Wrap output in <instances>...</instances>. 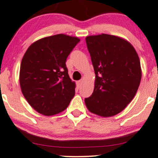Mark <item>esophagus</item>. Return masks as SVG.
Masks as SVG:
<instances>
[{
  "instance_id": "esophagus-1",
  "label": "esophagus",
  "mask_w": 158,
  "mask_h": 158,
  "mask_svg": "<svg viewBox=\"0 0 158 158\" xmlns=\"http://www.w3.org/2000/svg\"><path fill=\"white\" fill-rule=\"evenodd\" d=\"M81 84H82V80L78 81H77V87H78V88H80Z\"/></svg>"
}]
</instances>
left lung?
I'll use <instances>...</instances> for the list:
<instances>
[{"instance_id": "left-lung-1", "label": "left lung", "mask_w": 158, "mask_h": 158, "mask_svg": "<svg viewBox=\"0 0 158 158\" xmlns=\"http://www.w3.org/2000/svg\"><path fill=\"white\" fill-rule=\"evenodd\" d=\"M94 71V90L85 102L91 113L112 117L125 109L135 97L141 80L140 62L134 47L118 36H87Z\"/></svg>"}]
</instances>
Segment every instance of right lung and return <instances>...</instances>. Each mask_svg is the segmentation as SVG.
<instances>
[{
	"mask_svg": "<svg viewBox=\"0 0 158 158\" xmlns=\"http://www.w3.org/2000/svg\"><path fill=\"white\" fill-rule=\"evenodd\" d=\"M80 41L64 34L45 37L29 47L20 68L21 89L39 113L52 116L66 109L75 95L76 84L68 75L67 58Z\"/></svg>",
	"mask_w": 158,
	"mask_h": 158,
	"instance_id": "add662e5",
	"label": "right lung"
}]
</instances>
